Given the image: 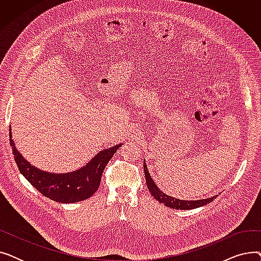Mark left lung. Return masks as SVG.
I'll list each match as a JSON object with an SVG mask.
<instances>
[{"label": "left lung", "mask_w": 261, "mask_h": 261, "mask_svg": "<svg viewBox=\"0 0 261 261\" xmlns=\"http://www.w3.org/2000/svg\"><path fill=\"white\" fill-rule=\"evenodd\" d=\"M144 171H145V176H146V183H147V187L150 191V194L152 195V197H154V199L161 203H163L166 206L170 207V208H175V210H194L200 206H203V205H206L208 203H211L212 201H214L216 199V197H218L217 195L212 197V198H207V199H203V200H196V201H185V200H180V199H175L172 198L166 194H164L161 189H159V187L155 185L154 181L152 180L151 175H150L146 163H144Z\"/></svg>", "instance_id": "8db88e82"}]
</instances>
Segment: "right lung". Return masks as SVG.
Masks as SVG:
<instances>
[{
	"instance_id": "obj_1",
	"label": "right lung",
	"mask_w": 261,
	"mask_h": 261,
	"mask_svg": "<svg viewBox=\"0 0 261 261\" xmlns=\"http://www.w3.org/2000/svg\"><path fill=\"white\" fill-rule=\"evenodd\" d=\"M10 146L20 172L24 175L39 193L59 203H75L92 197L97 191L101 175L109 161L121 146L118 144L112 148L105 149L82 168L68 173H50L40 170L27 162L18 151L11 139Z\"/></svg>"
}]
</instances>
